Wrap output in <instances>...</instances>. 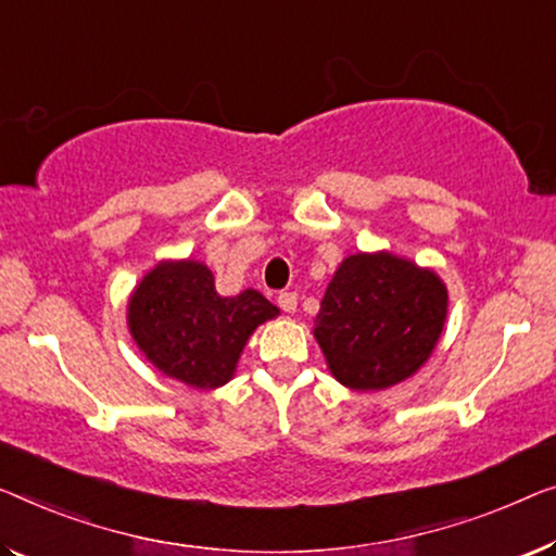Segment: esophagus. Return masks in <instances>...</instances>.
<instances>
[{
  "label": "esophagus",
  "mask_w": 556,
  "mask_h": 556,
  "mask_svg": "<svg viewBox=\"0 0 556 556\" xmlns=\"http://www.w3.org/2000/svg\"><path fill=\"white\" fill-rule=\"evenodd\" d=\"M277 302H279V306H281V309H285L287 314H292V312L296 309V294H294V292H281V294L277 296Z\"/></svg>",
  "instance_id": "34e87169"
}]
</instances>
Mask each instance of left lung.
<instances>
[{
  "label": "left lung",
  "mask_w": 556,
  "mask_h": 556,
  "mask_svg": "<svg viewBox=\"0 0 556 556\" xmlns=\"http://www.w3.org/2000/svg\"><path fill=\"white\" fill-rule=\"evenodd\" d=\"M444 319L446 289L434 271L392 254H354L329 281L314 337L331 375L369 392L412 377Z\"/></svg>",
  "instance_id": "obj_1"
}]
</instances>
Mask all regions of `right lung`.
<instances>
[{
	"label": "right lung",
	"instance_id": "right-lung-1",
	"mask_svg": "<svg viewBox=\"0 0 556 556\" xmlns=\"http://www.w3.org/2000/svg\"><path fill=\"white\" fill-rule=\"evenodd\" d=\"M277 306L247 289L219 296L212 271L199 262H164L129 300V329L147 359L172 379L197 389L229 382L256 325Z\"/></svg>",
	"mask_w": 556,
	"mask_h": 556
}]
</instances>
